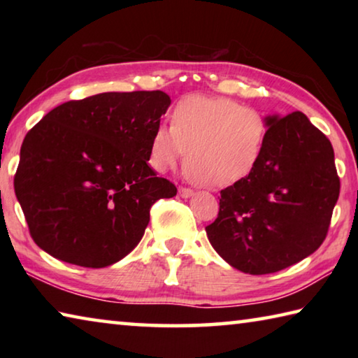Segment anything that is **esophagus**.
Wrapping results in <instances>:
<instances>
[{"instance_id":"34e87169","label":"esophagus","mask_w":358,"mask_h":358,"mask_svg":"<svg viewBox=\"0 0 358 358\" xmlns=\"http://www.w3.org/2000/svg\"><path fill=\"white\" fill-rule=\"evenodd\" d=\"M178 194H180V196L181 197H191L192 196V194H194V191L191 189V187H186V186H180L178 187Z\"/></svg>"}]
</instances>
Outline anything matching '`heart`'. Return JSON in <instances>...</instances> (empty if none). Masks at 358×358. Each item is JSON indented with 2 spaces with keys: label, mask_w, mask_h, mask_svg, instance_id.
I'll return each mask as SVG.
<instances>
[{
  "label": "heart",
  "mask_w": 358,
  "mask_h": 358,
  "mask_svg": "<svg viewBox=\"0 0 358 358\" xmlns=\"http://www.w3.org/2000/svg\"><path fill=\"white\" fill-rule=\"evenodd\" d=\"M171 123L155 128L150 164L169 171L187 151V173L208 187L234 185L250 175L268 136L262 112L229 98L186 96L173 107Z\"/></svg>",
  "instance_id": "obj_1"
}]
</instances>
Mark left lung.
Returning <instances> with one entry per match:
<instances>
[{"instance_id": "8db88e82", "label": "left lung", "mask_w": 358, "mask_h": 358, "mask_svg": "<svg viewBox=\"0 0 358 358\" xmlns=\"http://www.w3.org/2000/svg\"><path fill=\"white\" fill-rule=\"evenodd\" d=\"M268 136L250 175L221 191L208 224L216 252L243 273L266 275L324 243L339 196L335 153L305 113L268 117Z\"/></svg>"}]
</instances>
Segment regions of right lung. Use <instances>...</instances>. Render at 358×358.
<instances>
[{
    "instance_id": "1",
    "label": "right lung",
    "mask_w": 358,
    "mask_h": 358,
    "mask_svg": "<svg viewBox=\"0 0 358 358\" xmlns=\"http://www.w3.org/2000/svg\"><path fill=\"white\" fill-rule=\"evenodd\" d=\"M169 106L159 90L101 93L64 102L28 131L14 189L41 250L88 268L134 250L151 205L177 194L148 166Z\"/></svg>"
}]
</instances>
